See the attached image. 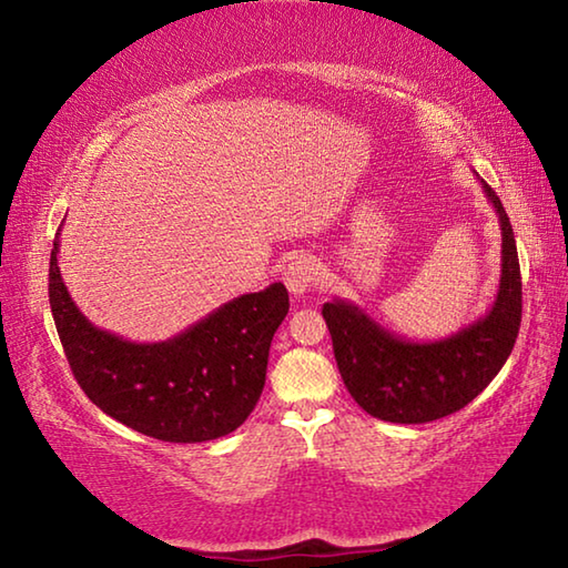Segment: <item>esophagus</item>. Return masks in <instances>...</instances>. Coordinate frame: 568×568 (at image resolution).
Returning <instances> with one entry per match:
<instances>
[{"mask_svg": "<svg viewBox=\"0 0 568 568\" xmlns=\"http://www.w3.org/2000/svg\"><path fill=\"white\" fill-rule=\"evenodd\" d=\"M318 263L313 261V257H295V261L287 263L285 273H283V281L287 285V291H291L295 297L305 295L311 287L318 283Z\"/></svg>", "mask_w": 568, "mask_h": 568, "instance_id": "1", "label": "esophagus"}]
</instances>
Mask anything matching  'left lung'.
Here are the masks:
<instances>
[{"label":"left lung","instance_id":"obj_1","mask_svg":"<svg viewBox=\"0 0 568 568\" xmlns=\"http://www.w3.org/2000/svg\"><path fill=\"white\" fill-rule=\"evenodd\" d=\"M486 197L501 223V281L484 318L440 341L416 343L383 328L355 303L323 305L345 388L373 418L428 423L468 406L514 351L521 325V267L514 227L491 185Z\"/></svg>","mask_w":568,"mask_h":568}]
</instances>
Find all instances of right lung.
I'll list each match as a JSON object with an SVG mask.
<instances>
[{
  "label": "right lung",
  "mask_w": 568,
  "mask_h": 568,
  "mask_svg": "<svg viewBox=\"0 0 568 568\" xmlns=\"http://www.w3.org/2000/svg\"><path fill=\"white\" fill-rule=\"evenodd\" d=\"M60 233L50 257V305L80 388L110 418L170 444L233 434L265 386L271 341L287 315L283 283L240 295L160 343H132L92 325L67 293Z\"/></svg>",
  "instance_id": "right-lung-1"
}]
</instances>
